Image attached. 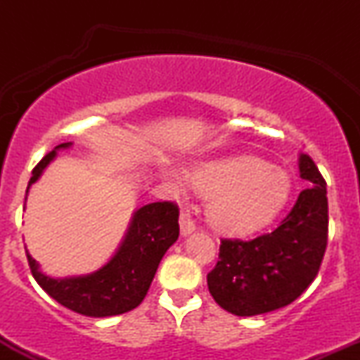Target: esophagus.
<instances>
[{
    "label": "esophagus",
    "instance_id": "34e87169",
    "mask_svg": "<svg viewBox=\"0 0 360 360\" xmlns=\"http://www.w3.org/2000/svg\"><path fill=\"white\" fill-rule=\"evenodd\" d=\"M179 226H181V235H184V237H186V235L193 233L194 230H196V225H194L191 214H189V212H186V210L183 213H181Z\"/></svg>",
    "mask_w": 360,
    "mask_h": 360
}]
</instances>
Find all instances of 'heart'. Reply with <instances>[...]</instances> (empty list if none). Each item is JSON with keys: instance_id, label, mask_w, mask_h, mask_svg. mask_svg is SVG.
Returning a JSON list of instances; mask_svg holds the SVG:
<instances>
[{"instance_id": "obj_1", "label": "heart", "mask_w": 360, "mask_h": 360, "mask_svg": "<svg viewBox=\"0 0 360 360\" xmlns=\"http://www.w3.org/2000/svg\"><path fill=\"white\" fill-rule=\"evenodd\" d=\"M193 188L212 196L208 218L218 230L247 235L276 218L289 196V177L254 157L205 162L189 172Z\"/></svg>"}]
</instances>
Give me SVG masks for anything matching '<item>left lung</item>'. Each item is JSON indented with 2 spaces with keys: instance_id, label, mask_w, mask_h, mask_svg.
Segmentation results:
<instances>
[{
  "instance_id": "left-lung-1",
  "label": "left lung",
  "mask_w": 360,
  "mask_h": 360,
  "mask_svg": "<svg viewBox=\"0 0 360 360\" xmlns=\"http://www.w3.org/2000/svg\"><path fill=\"white\" fill-rule=\"evenodd\" d=\"M300 176L311 188L271 233L252 240L221 238L208 289L223 309L254 316L288 307L316 278L328 242L326 183L313 159L300 157Z\"/></svg>"
}]
</instances>
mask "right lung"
I'll list each match as a JSON object with an SVG mask.
<instances>
[{
  "mask_svg": "<svg viewBox=\"0 0 360 360\" xmlns=\"http://www.w3.org/2000/svg\"><path fill=\"white\" fill-rule=\"evenodd\" d=\"M60 143L32 171L28 188L39 179ZM27 188V193H28ZM179 208L172 201H159L137 210L117 254L100 271L77 278L53 279L40 272L27 252L28 266L40 288L62 307L86 316H113L137 308L146 298L160 259L179 237Z\"/></svg>",
  "mask_w": 360,
  "mask_h": 360,
  "instance_id": "1",
  "label": "right lung"
}]
</instances>
